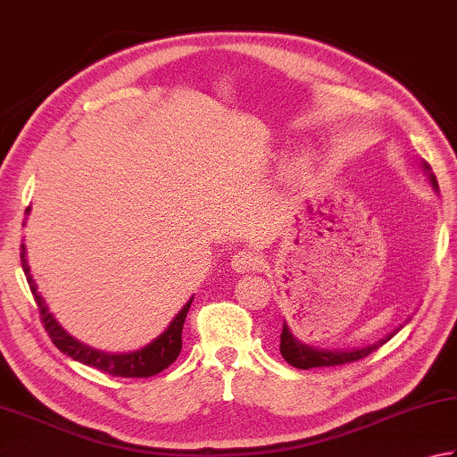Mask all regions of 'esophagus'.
Returning a JSON list of instances; mask_svg holds the SVG:
<instances>
[{"label": "esophagus", "mask_w": 457, "mask_h": 457, "mask_svg": "<svg viewBox=\"0 0 457 457\" xmlns=\"http://www.w3.org/2000/svg\"><path fill=\"white\" fill-rule=\"evenodd\" d=\"M263 265V255L255 250H242L231 257V268L239 273L255 271Z\"/></svg>", "instance_id": "obj_1"}]
</instances>
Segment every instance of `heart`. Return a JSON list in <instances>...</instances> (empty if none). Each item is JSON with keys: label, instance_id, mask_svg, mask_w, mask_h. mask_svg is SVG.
Segmentation results:
<instances>
[{"label": "heart", "instance_id": "heart-1", "mask_svg": "<svg viewBox=\"0 0 457 457\" xmlns=\"http://www.w3.org/2000/svg\"><path fill=\"white\" fill-rule=\"evenodd\" d=\"M279 163L286 165V157H281ZM310 170H312V163H310V162H303V163L300 165V170H297V173H300L302 178H305V176H308V173H310Z\"/></svg>", "mask_w": 457, "mask_h": 457}]
</instances>
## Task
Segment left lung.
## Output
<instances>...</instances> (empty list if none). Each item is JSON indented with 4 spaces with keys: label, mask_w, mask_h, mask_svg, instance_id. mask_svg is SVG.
Wrapping results in <instances>:
<instances>
[{
    "label": "left lung",
    "mask_w": 457,
    "mask_h": 457,
    "mask_svg": "<svg viewBox=\"0 0 457 457\" xmlns=\"http://www.w3.org/2000/svg\"><path fill=\"white\" fill-rule=\"evenodd\" d=\"M421 170L428 173L431 187H434L436 192H439L437 179L434 176V171H431L429 163L421 162ZM402 328L403 326L395 328L394 331H389L386 337H381L376 344H370L366 347H353V350H320V347H312L308 344L300 342V339L289 331V326L284 321V329H281V336H279V352L289 366H294L297 370L342 366V363H350V361H358L361 358H366V355H370L373 350H378L381 344L389 342V339H392Z\"/></svg>",
    "instance_id": "8db88e82"
}]
</instances>
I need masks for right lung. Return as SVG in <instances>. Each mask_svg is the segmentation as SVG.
Instances as JSON below:
<instances>
[{
    "label": "right lung",
    "instance_id": "1",
    "mask_svg": "<svg viewBox=\"0 0 457 457\" xmlns=\"http://www.w3.org/2000/svg\"><path fill=\"white\" fill-rule=\"evenodd\" d=\"M28 213H29V207L26 210V215ZM23 226H26V223H23ZM21 268L28 278L31 294L36 297V303L39 308L41 321H44L46 331L49 334V337H52V342L57 350L68 353L71 360L86 363L89 368L102 370L105 373H110V376H118V378H152L155 373L163 371L165 368L176 361V358L181 352V329H184L186 315L189 312V305L194 302V297H189L184 308H181L176 313V318L170 321V326L165 328L155 339H152V342L134 352L112 353V352L96 350V347H89L87 344H81L79 339L70 336L68 331L60 326V321L54 318V313L49 312L46 300L37 292V284L29 271L26 245L23 244H21Z\"/></svg>",
    "mask_w": 457,
    "mask_h": 457
}]
</instances>
